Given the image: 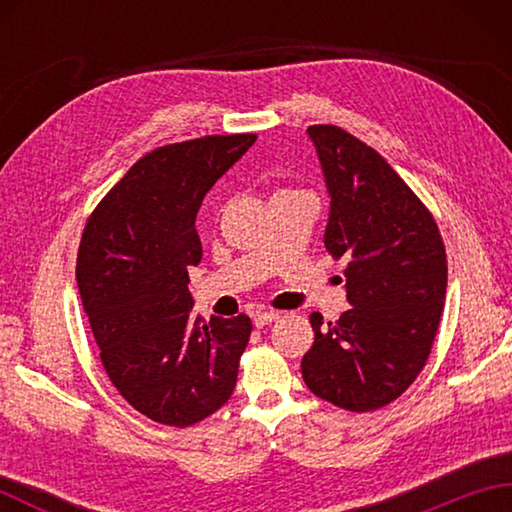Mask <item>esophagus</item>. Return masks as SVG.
Here are the masks:
<instances>
[{
    "mask_svg": "<svg viewBox=\"0 0 512 512\" xmlns=\"http://www.w3.org/2000/svg\"><path fill=\"white\" fill-rule=\"evenodd\" d=\"M279 319V312H257L255 314V325L257 328H264V325H270L273 321H277Z\"/></svg>",
    "mask_w": 512,
    "mask_h": 512,
    "instance_id": "obj_1",
    "label": "esophagus"
}]
</instances>
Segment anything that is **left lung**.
<instances>
[{"instance_id":"obj_1","label":"left lung","mask_w":512,"mask_h":512,"mask_svg":"<svg viewBox=\"0 0 512 512\" xmlns=\"http://www.w3.org/2000/svg\"><path fill=\"white\" fill-rule=\"evenodd\" d=\"M330 193L325 248L345 259L350 310L323 325L301 374L347 411L394 402L422 372L447 295V253L431 211L389 162L336 125L308 127Z\"/></svg>"}]
</instances>
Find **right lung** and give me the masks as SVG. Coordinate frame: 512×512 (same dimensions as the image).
<instances>
[{"label":"right lung","instance_id":"add662e5","mask_svg":"<svg viewBox=\"0 0 512 512\" xmlns=\"http://www.w3.org/2000/svg\"><path fill=\"white\" fill-rule=\"evenodd\" d=\"M255 134L202 136L149 151L83 228L76 281L112 385L149 420L191 427L231 398L253 323L193 314L195 215Z\"/></svg>","mask_w":512,"mask_h":512}]
</instances>
